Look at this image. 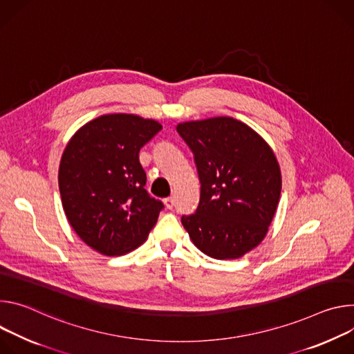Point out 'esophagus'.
<instances>
[{
	"label": "esophagus",
	"instance_id": "esophagus-1",
	"mask_svg": "<svg viewBox=\"0 0 354 354\" xmlns=\"http://www.w3.org/2000/svg\"><path fill=\"white\" fill-rule=\"evenodd\" d=\"M165 204H166V208H167V209H173V207H174V198H173V197H167V198L165 200Z\"/></svg>",
	"mask_w": 354,
	"mask_h": 354
}]
</instances>
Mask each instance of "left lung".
<instances>
[{"label":"left lung","mask_w":354,"mask_h":354,"mask_svg":"<svg viewBox=\"0 0 354 354\" xmlns=\"http://www.w3.org/2000/svg\"><path fill=\"white\" fill-rule=\"evenodd\" d=\"M178 135L194 154L200 204L181 223L207 256L238 259L266 236L277 209L281 173L270 146L227 116L184 122Z\"/></svg>","instance_id":"1"}]
</instances>
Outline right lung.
I'll return each instance as SVG.
<instances>
[{"label": "right lung", "mask_w": 354, "mask_h": 354, "mask_svg": "<svg viewBox=\"0 0 354 354\" xmlns=\"http://www.w3.org/2000/svg\"><path fill=\"white\" fill-rule=\"evenodd\" d=\"M162 131L153 120L131 113L102 115L70 139L59 167L64 214L74 232L105 256L142 245L160 211L146 191L140 149Z\"/></svg>", "instance_id": "1"}]
</instances>
